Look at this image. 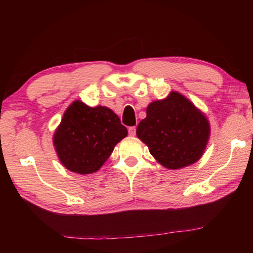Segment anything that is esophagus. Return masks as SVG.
Wrapping results in <instances>:
<instances>
[{"instance_id": "1", "label": "esophagus", "mask_w": 253, "mask_h": 253, "mask_svg": "<svg viewBox=\"0 0 253 253\" xmlns=\"http://www.w3.org/2000/svg\"><path fill=\"white\" fill-rule=\"evenodd\" d=\"M128 134H129V136H135L136 135V127L132 126V127L128 128Z\"/></svg>"}]
</instances>
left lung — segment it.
I'll return each mask as SVG.
<instances>
[{"instance_id": "1", "label": "left lung", "mask_w": 253, "mask_h": 253, "mask_svg": "<svg viewBox=\"0 0 253 253\" xmlns=\"http://www.w3.org/2000/svg\"><path fill=\"white\" fill-rule=\"evenodd\" d=\"M146 114L136 135L161 165L178 169L202 157L211 131L210 124L186 97L172 91L165 99L151 102Z\"/></svg>"}]
</instances>
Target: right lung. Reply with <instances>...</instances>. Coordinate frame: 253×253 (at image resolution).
Wrapping results in <instances>:
<instances>
[{
    "label": "right lung",
    "mask_w": 253,
    "mask_h": 253,
    "mask_svg": "<svg viewBox=\"0 0 253 253\" xmlns=\"http://www.w3.org/2000/svg\"><path fill=\"white\" fill-rule=\"evenodd\" d=\"M127 134V128L108 107L91 108L76 100L68 107L55 129L53 145L67 169L91 174L104 165Z\"/></svg>",
    "instance_id": "1"
}]
</instances>
